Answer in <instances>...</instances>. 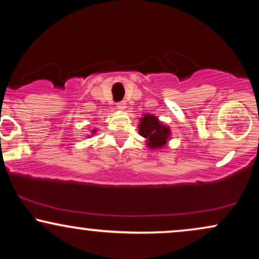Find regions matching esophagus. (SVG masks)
Here are the masks:
<instances>
[{"instance_id":"obj_1","label":"esophagus","mask_w":259,"mask_h":259,"mask_svg":"<svg viewBox=\"0 0 259 259\" xmlns=\"http://www.w3.org/2000/svg\"><path fill=\"white\" fill-rule=\"evenodd\" d=\"M117 108L118 109H125L126 108L125 101H119V102H117Z\"/></svg>"}]
</instances>
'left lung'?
<instances>
[{"mask_svg": "<svg viewBox=\"0 0 259 259\" xmlns=\"http://www.w3.org/2000/svg\"><path fill=\"white\" fill-rule=\"evenodd\" d=\"M140 135L148 140V146L162 147L167 142L169 136V129L162 125L154 115L146 114L141 119L139 125Z\"/></svg>", "mask_w": 259, "mask_h": 259, "instance_id": "1", "label": "left lung"}]
</instances>
